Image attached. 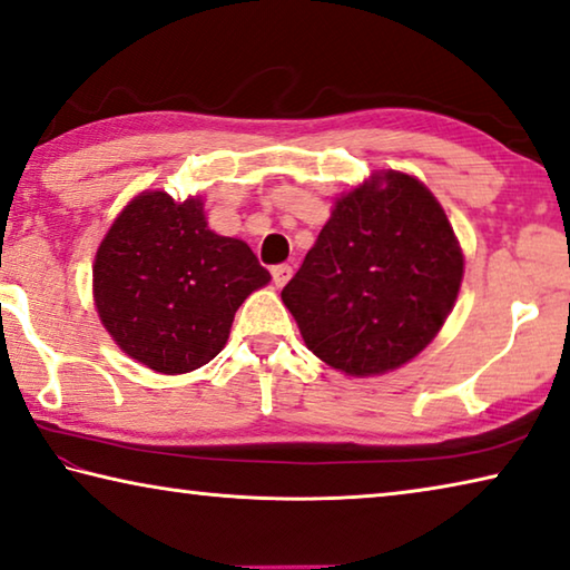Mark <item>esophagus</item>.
I'll list each match as a JSON object with an SVG mask.
<instances>
[{
	"mask_svg": "<svg viewBox=\"0 0 570 570\" xmlns=\"http://www.w3.org/2000/svg\"><path fill=\"white\" fill-rule=\"evenodd\" d=\"M293 277V267L291 265H275L273 267V283L275 287H285L287 283H291Z\"/></svg>",
	"mask_w": 570,
	"mask_h": 570,
	"instance_id": "esophagus-1",
	"label": "esophagus"
}]
</instances>
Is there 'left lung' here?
I'll use <instances>...</instances> for the list:
<instances>
[{
    "label": "left lung",
    "mask_w": 570,
    "mask_h": 570,
    "mask_svg": "<svg viewBox=\"0 0 570 570\" xmlns=\"http://www.w3.org/2000/svg\"><path fill=\"white\" fill-rule=\"evenodd\" d=\"M464 255L442 204L416 176L384 169L335 197L283 303L305 346L346 376L416 358L450 318Z\"/></svg>",
    "instance_id": "left-lung-1"
}]
</instances>
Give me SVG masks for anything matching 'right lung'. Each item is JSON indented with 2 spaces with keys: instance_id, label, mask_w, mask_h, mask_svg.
Returning a JSON list of instances; mask_svg holds the SVG:
<instances>
[{
  "instance_id": "obj_1",
  "label": "right lung",
  "mask_w": 570,
  "mask_h": 570,
  "mask_svg": "<svg viewBox=\"0 0 570 570\" xmlns=\"http://www.w3.org/2000/svg\"><path fill=\"white\" fill-rule=\"evenodd\" d=\"M269 283L247 242L209 229L202 197L136 194L92 263V303L116 346L166 376L209 363L237 307Z\"/></svg>"
}]
</instances>
